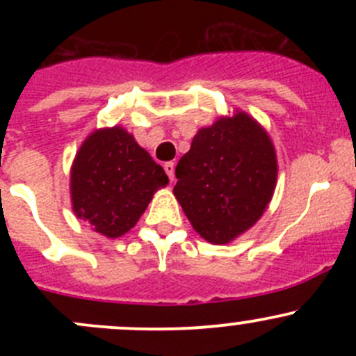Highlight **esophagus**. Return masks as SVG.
I'll list each match as a JSON object with an SVG mask.
<instances>
[{"instance_id": "esophagus-1", "label": "esophagus", "mask_w": 356, "mask_h": 356, "mask_svg": "<svg viewBox=\"0 0 356 356\" xmlns=\"http://www.w3.org/2000/svg\"><path fill=\"white\" fill-rule=\"evenodd\" d=\"M163 168H165V172H167V175H168V179H170V182L174 181V172H175L174 161H167V163L163 165Z\"/></svg>"}]
</instances>
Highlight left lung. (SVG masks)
I'll return each mask as SVG.
<instances>
[{
    "mask_svg": "<svg viewBox=\"0 0 356 356\" xmlns=\"http://www.w3.org/2000/svg\"><path fill=\"white\" fill-rule=\"evenodd\" d=\"M174 195L193 229L225 245L253 227L270 203L277 156L267 131L245 111L200 129L175 167Z\"/></svg>",
    "mask_w": 356,
    "mask_h": 356,
    "instance_id": "left-lung-1",
    "label": "left lung"
}]
</instances>
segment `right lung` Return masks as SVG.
Here are the masks:
<instances>
[{"label": "right lung", "instance_id": "1", "mask_svg": "<svg viewBox=\"0 0 356 356\" xmlns=\"http://www.w3.org/2000/svg\"><path fill=\"white\" fill-rule=\"evenodd\" d=\"M168 184L163 168L124 127L88 136L70 170L72 210L106 238H120L138 224L155 191Z\"/></svg>", "mask_w": 356, "mask_h": 356}]
</instances>
